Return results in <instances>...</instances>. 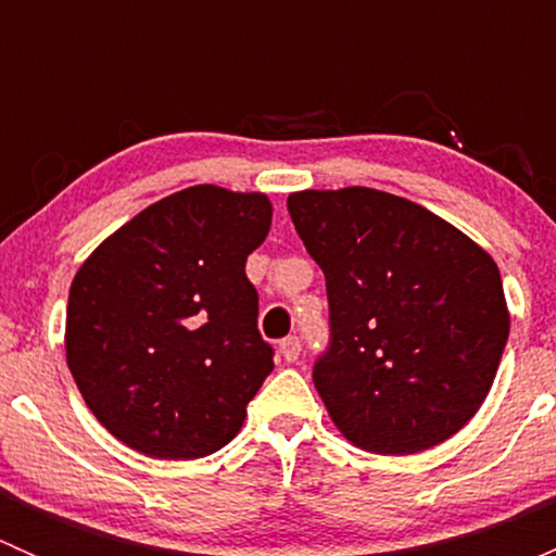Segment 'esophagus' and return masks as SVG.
I'll return each instance as SVG.
<instances>
[{"mask_svg": "<svg viewBox=\"0 0 556 556\" xmlns=\"http://www.w3.org/2000/svg\"><path fill=\"white\" fill-rule=\"evenodd\" d=\"M279 355H282L288 363L299 361V355H301V339H299V336H288V339L279 341Z\"/></svg>", "mask_w": 556, "mask_h": 556, "instance_id": "34e87169", "label": "esophagus"}]
</instances>
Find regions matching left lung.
Returning <instances> with one entry per match:
<instances>
[{
  "instance_id": "obj_1",
  "label": "left lung",
  "mask_w": 556,
  "mask_h": 556,
  "mask_svg": "<svg viewBox=\"0 0 556 556\" xmlns=\"http://www.w3.org/2000/svg\"><path fill=\"white\" fill-rule=\"evenodd\" d=\"M288 212L328 288L330 339L312 379L336 428L377 454L425 452L457 433L508 341L495 261L384 190H301Z\"/></svg>"
}]
</instances>
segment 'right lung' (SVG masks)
<instances>
[{
  "mask_svg": "<svg viewBox=\"0 0 556 556\" xmlns=\"http://www.w3.org/2000/svg\"><path fill=\"white\" fill-rule=\"evenodd\" d=\"M271 228L263 193L195 185L117 228L75 274L66 363L93 417L131 450H223L274 368L244 263Z\"/></svg>",
  "mask_w": 556,
  "mask_h": 556,
  "instance_id": "obj_1",
  "label": "right lung"
}]
</instances>
